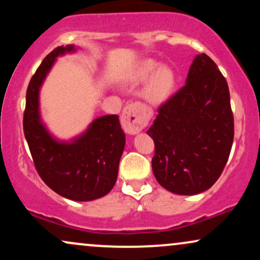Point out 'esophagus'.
Segmentation results:
<instances>
[{
  "mask_svg": "<svg viewBox=\"0 0 260 260\" xmlns=\"http://www.w3.org/2000/svg\"><path fill=\"white\" fill-rule=\"evenodd\" d=\"M121 122L128 134H137L148 123V113L138 103L128 104L122 112Z\"/></svg>",
  "mask_w": 260,
  "mask_h": 260,
  "instance_id": "obj_1",
  "label": "esophagus"
}]
</instances>
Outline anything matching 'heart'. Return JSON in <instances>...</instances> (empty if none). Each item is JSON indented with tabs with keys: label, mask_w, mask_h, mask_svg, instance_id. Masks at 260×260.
I'll return each instance as SVG.
<instances>
[{
	"label": "heart",
	"mask_w": 260,
	"mask_h": 260,
	"mask_svg": "<svg viewBox=\"0 0 260 260\" xmlns=\"http://www.w3.org/2000/svg\"><path fill=\"white\" fill-rule=\"evenodd\" d=\"M148 81L143 90V98L150 105L157 106L168 101L171 98L176 88L175 71L169 66H160L159 62L151 58L140 61L134 68L131 76V83L142 84Z\"/></svg>",
	"instance_id": "1"
}]
</instances>
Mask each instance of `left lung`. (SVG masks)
Wrapping results in <instances>:
<instances>
[{
  "label": "left lung",
  "instance_id": "left-lung-1",
  "mask_svg": "<svg viewBox=\"0 0 260 260\" xmlns=\"http://www.w3.org/2000/svg\"><path fill=\"white\" fill-rule=\"evenodd\" d=\"M155 143V178L175 194L194 196L221 175L234 142L230 91L215 62L197 55L186 84L157 110L147 132Z\"/></svg>",
  "mask_w": 260,
  "mask_h": 260
}]
</instances>
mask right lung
Masks as SVG:
<instances>
[{
  "instance_id": "right-lung-1",
  "label": "right lung",
  "mask_w": 260,
  "mask_h": 260,
  "mask_svg": "<svg viewBox=\"0 0 260 260\" xmlns=\"http://www.w3.org/2000/svg\"><path fill=\"white\" fill-rule=\"evenodd\" d=\"M77 49L74 45L58 46L39 66L26 90L23 127L35 168L45 183L71 201L89 202L106 196L115 186L126 136L117 115L95 118L84 132L70 140L57 139L44 123L41 86L57 57Z\"/></svg>"
}]
</instances>
